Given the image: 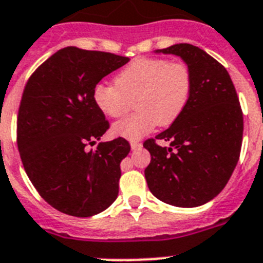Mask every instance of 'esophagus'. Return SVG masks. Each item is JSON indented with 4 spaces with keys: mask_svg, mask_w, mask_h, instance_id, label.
<instances>
[{
    "mask_svg": "<svg viewBox=\"0 0 263 263\" xmlns=\"http://www.w3.org/2000/svg\"><path fill=\"white\" fill-rule=\"evenodd\" d=\"M130 147H132V150H138L142 147V145H141L140 142H136V141H132L130 142Z\"/></svg>",
    "mask_w": 263,
    "mask_h": 263,
    "instance_id": "esophagus-1",
    "label": "esophagus"
}]
</instances>
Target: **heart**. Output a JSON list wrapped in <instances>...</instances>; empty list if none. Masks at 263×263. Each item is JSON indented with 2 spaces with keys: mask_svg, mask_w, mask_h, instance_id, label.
Masks as SVG:
<instances>
[{
  "mask_svg": "<svg viewBox=\"0 0 263 263\" xmlns=\"http://www.w3.org/2000/svg\"><path fill=\"white\" fill-rule=\"evenodd\" d=\"M116 85L98 84L93 101L104 116L116 118L126 111L129 100L137 113L117 121L111 134L136 141L153 127L167 126L182 113L193 86L190 67L165 58H137L114 78Z\"/></svg>",
  "mask_w": 263,
  "mask_h": 263,
  "instance_id": "1",
  "label": "heart"
}]
</instances>
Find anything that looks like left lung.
<instances>
[{
	"mask_svg": "<svg viewBox=\"0 0 263 263\" xmlns=\"http://www.w3.org/2000/svg\"><path fill=\"white\" fill-rule=\"evenodd\" d=\"M177 55L190 67L193 86L182 113L147 140L152 161L145 169L149 190L159 201L177 208H197L218 196L239 159L243 117L228 70L212 55L190 44L154 50Z\"/></svg>",
	"mask_w": 263,
	"mask_h": 263,
	"instance_id": "left-lung-1",
	"label": "left lung"
}]
</instances>
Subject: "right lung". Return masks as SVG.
<instances>
[{
  "label": "right lung",
  "instance_id": "1",
  "mask_svg": "<svg viewBox=\"0 0 263 263\" xmlns=\"http://www.w3.org/2000/svg\"><path fill=\"white\" fill-rule=\"evenodd\" d=\"M127 57L69 46L49 57L29 78L17 120L22 165L40 196L58 212L91 217L117 199L123 138L96 143L109 123L93 101L94 87Z\"/></svg>",
  "mask_w": 263,
  "mask_h": 263
}]
</instances>
